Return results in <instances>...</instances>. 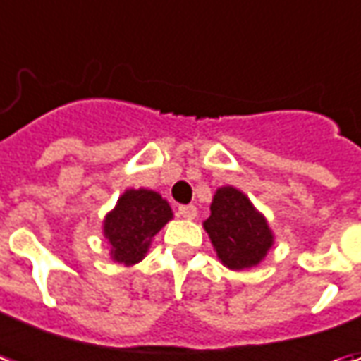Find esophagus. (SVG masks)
I'll list each match as a JSON object with an SVG mask.
<instances>
[{
  "instance_id": "esophagus-1",
  "label": "esophagus",
  "mask_w": 361,
  "mask_h": 361,
  "mask_svg": "<svg viewBox=\"0 0 361 361\" xmlns=\"http://www.w3.org/2000/svg\"><path fill=\"white\" fill-rule=\"evenodd\" d=\"M178 214L181 217H185V219H195L197 217V206L192 204H183L178 208Z\"/></svg>"
}]
</instances>
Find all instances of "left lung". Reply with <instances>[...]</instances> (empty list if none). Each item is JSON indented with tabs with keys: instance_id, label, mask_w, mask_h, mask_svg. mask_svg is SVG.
<instances>
[{
	"instance_id": "left-lung-1",
	"label": "left lung",
	"mask_w": 361,
	"mask_h": 361,
	"mask_svg": "<svg viewBox=\"0 0 361 361\" xmlns=\"http://www.w3.org/2000/svg\"><path fill=\"white\" fill-rule=\"evenodd\" d=\"M210 210L204 229L221 263L233 271L257 265L272 246V233L246 195L235 187H221Z\"/></svg>"
}]
</instances>
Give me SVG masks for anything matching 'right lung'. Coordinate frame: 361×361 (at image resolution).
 <instances>
[{"instance_id":"right-lung-1","label":"right lung","mask_w":361,"mask_h":361,"mask_svg":"<svg viewBox=\"0 0 361 361\" xmlns=\"http://www.w3.org/2000/svg\"><path fill=\"white\" fill-rule=\"evenodd\" d=\"M172 219L166 200L155 191L128 189L104 221V235L111 244V257L125 265L144 259L151 238Z\"/></svg>"}]
</instances>
